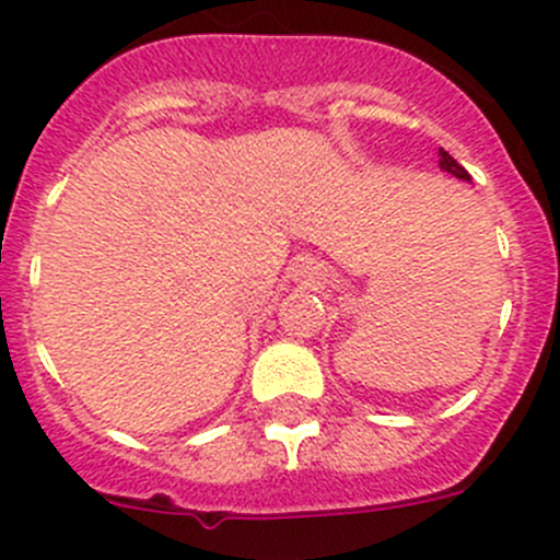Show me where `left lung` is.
<instances>
[{
    "mask_svg": "<svg viewBox=\"0 0 560 560\" xmlns=\"http://www.w3.org/2000/svg\"><path fill=\"white\" fill-rule=\"evenodd\" d=\"M439 156H442V160H439V165H442V171H447V173H453L455 178H460V180H471V175H468L466 171H463L460 165H457V162L453 160V156L447 154V151H439Z\"/></svg>",
    "mask_w": 560,
    "mask_h": 560,
    "instance_id": "obj_1",
    "label": "left lung"
}]
</instances>
